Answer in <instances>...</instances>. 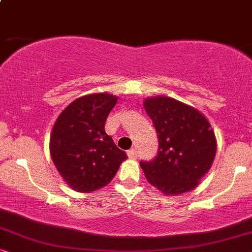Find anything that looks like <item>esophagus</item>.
Wrapping results in <instances>:
<instances>
[{
  "label": "esophagus",
  "mask_w": 252,
  "mask_h": 252,
  "mask_svg": "<svg viewBox=\"0 0 252 252\" xmlns=\"http://www.w3.org/2000/svg\"><path fill=\"white\" fill-rule=\"evenodd\" d=\"M127 155H128V157L132 158V159H135V158L137 157V153L135 149H129L128 151H127Z\"/></svg>",
  "instance_id": "obj_1"
}]
</instances>
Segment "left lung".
Segmentation results:
<instances>
[{
  "label": "left lung",
  "instance_id": "1",
  "mask_svg": "<svg viewBox=\"0 0 252 252\" xmlns=\"http://www.w3.org/2000/svg\"><path fill=\"white\" fill-rule=\"evenodd\" d=\"M158 135V154L141 161L148 182L166 196L190 191L212 166L217 153L215 130L194 106L167 96L143 101Z\"/></svg>",
  "mask_w": 252,
  "mask_h": 252
}]
</instances>
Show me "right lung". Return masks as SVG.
<instances>
[{
	"label": "right lung",
	"mask_w": 252,
	"mask_h": 252,
	"mask_svg": "<svg viewBox=\"0 0 252 252\" xmlns=\"http://www.w3.org/2000/svg\"><path fill=\"white\" fill-rule=\"evenodd\" d=\"M118 97L109 93L81 96L70 103L54 124L50 156L68 187L92 192L105 187L124 160L104 124Z\"/></svg>",
	"instance_id": "1"
}]
</instances>
